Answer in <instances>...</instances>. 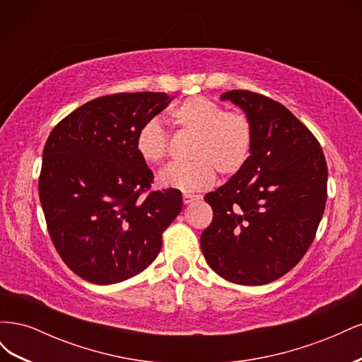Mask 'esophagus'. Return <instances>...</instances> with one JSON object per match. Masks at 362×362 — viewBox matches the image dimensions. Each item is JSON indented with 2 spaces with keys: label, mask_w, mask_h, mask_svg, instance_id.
<instances>
[{
  "label": "esophagus",
  "mask_w": 362,
  "mask_h": 362,
  "mask_svg": "<svg viewBox=\"0 0 362 362\" xmlns=\"http://www.w3.org/2000/svg\"><path fill=\"white\" fill-rule=\"evenodd\" d=\"M198 199H201L199 194H189V193H184V194H182L184 204H192L193 201H198Z\"/></svg>",
  "instance_id": "34e87169"
}]
</instances>
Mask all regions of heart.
Segmentation results:
<instances>
[{
  "label": "heart",
  "instance_id": "obj_1",
  "mask_svg": "<svg viewBox=\"0 0 362 362\" xmlns=\"http://www.w3.org/2000/svg\"><path fill=\"white\" fill-rule=\"evenodd\" d=\"M172 122L194 136L189 163H172L158 175L163 187L199 192L214 181L216 170L233 177L245 168L254 146V125L249 116L226 108L213 100L196 96L173 108ZM136 151L148 164L168 157L169 139L157 119H149L137 129Z\"/></svg>",
  "mask_w": 362,
  "mask_h": 362
}]
</instances>
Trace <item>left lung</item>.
Segmentation results:
<instances>
[{"label": "left lung", "instance_id": "1", "mask_svg": "<svg viewBox=\"0 0 362 362\" xmlns=\"http://www.w3.org/2000/svg\"><path fill=\"white\" fill-rule=\"evenodd\" d=\"M249 116L254 146L245 168L205 194L213 222L202 254L218 276L262 286L303 258L322 221L327 166L319 140L287 107L249 90L222 95Z\"/></svg>", "mask_w": 362, "mask_h": 362}]
</instances>
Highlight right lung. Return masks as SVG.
I'll return each mask as SVG.
<instances>
[{
    "instance_id": "add662e5",
    "label": "right lung",
    "mask_w": 362,
    "mask_h": 362,
    "mask_svg": "<svg viewBox=\"0 0 362 362\" xmlns=\"http://www.w3.org/2000/svg\"><path fill=\"white\" fill-rule=\"evenodd\" d=\"M170 101L163 92L105 95L51 131L39 198L54 247L86 281L108 286L144 272L181 211L180 190L149 192L154 175L136 151L137 129Z\"/></svg>"
}]
</instances>
